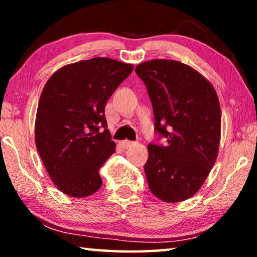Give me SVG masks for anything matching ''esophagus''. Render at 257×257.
<instances>
[{
	"label": "esophagus",
	"instance_id": "34e87169",
	"mask_svg": "<svg viewBox=\"0 0 257 257\" xmlns=\"http://www.w3.org/2000/svg\"><path fill=\"white\" fill-rule=\"evenodd\" d=\"M120 145H121V147L122 149H131V147H133L136 145V143H133V142H130V140H124V142H121L120 143Z\"/></svg>",
	"mask_w": 257,
	"mask_h": 257
}]
</instances>
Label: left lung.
<instances>
[{
	"mask_svg": "<svg viewBox=\"0 0 257 257\" xmlns=\"http://www.w3.org/2000/svg\"><path fill=\"white\" fill-rule=\"evenodd\" d=\"M153 106L154 127L166 145L150 144L145 174L151 192L180 202L199 191L215 164L221 110L214 86L189 65L152 59L136 66Z\"/></svg>",
	"mask_w": 257,
	"mask_h": 257,
	"instance_id": "left-lung-1",
	"label": "left lung"
}]
</instances>
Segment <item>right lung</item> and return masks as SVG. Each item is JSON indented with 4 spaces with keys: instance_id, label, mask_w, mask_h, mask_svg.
I'll use <instances>...</instances> for the list:
<instances>
[{
    "instance_id": "1",
    "label": "right lung",
    "mask_w": 257,
    "mask_h": 257,
    "mask_svg": "<svg viewBox=\"0 0 257 257\" xmlns=\"http://www.w3.org/2000/svg\"><path fill=\"white\" fill-rule=\"evenodd\" d=\"M132 70V64L96 57L63 66L44 85L35 143L48 174L64 194L85 198L100 188V167L115 152L105 105Z\"/></svg>"
}]
</instances>
